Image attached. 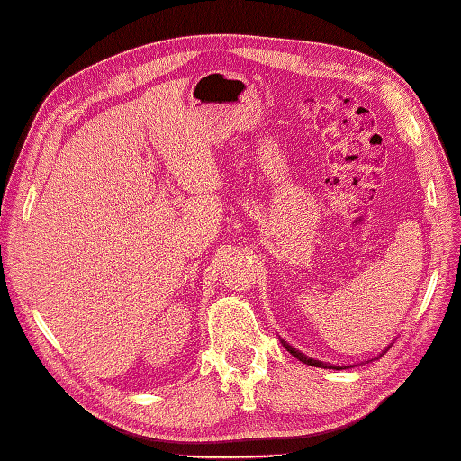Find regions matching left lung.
<instances>
[{"label": "left lung", "mask_w": 461, "mask_h": 461, "mask_svg": "<svg viewBox=\"0 0 461 461\" xmlns=\"http://www.w3.org/2000/svg\"><path fill=\"white\" fill-rule=\"evenodd\" d=\"M281 342H283V347H285V348L291 352L293 357L299 358L301 362H305V365H311V366H319V368H337V370H339V366H332V365H327V362H321V360H315V358H309V357H305V355H303V352H299V350L293 348L291 345H287L285 340H281Z\"/></svg>", "instance_id": "8db88e82"}]
</instances>
